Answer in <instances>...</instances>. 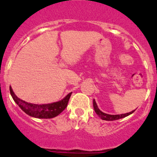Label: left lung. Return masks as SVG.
<instances>
[{
    "label": "left lung",
    "mask_w": 157,
    "mask_h": 157,
    "mask_svg": "<svg viewBox=\"0 0 157 157\" xmlns=\"http://www.w3.org/2000/svg\"><path fill=\"white\" fill-rule=\"evenodd\" d=\"M93 108H94L95 112H96V113L97 114L98 116H99V118H101V119L105 120V121H115V120L123 118H124V117H127L129 115H131V114H132L133 112L135 111V110H133L131 111V112H128V113L121 114V115H109V114L104 113V112H102L100 109L98 108L97 104H96L95 99H93Z\"/></svg>",
    "instance_id": "8db88e82"
}]
</instances>
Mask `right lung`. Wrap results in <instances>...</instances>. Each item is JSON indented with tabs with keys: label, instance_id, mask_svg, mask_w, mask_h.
<instances>
[{
	"label": "right lung",
	"instance_id": "1",
	"mask_svg": "<svg viewBox=\"0 0 157 157\" xmlns=\"http://www.w3.org/2000/svg\"><path fill=\"white\" fill-rule=\"evenodd\" d=\"M10 92L13 99L19 105V107L28 115L36 118H52L58 116L66 109L72 93V92L68 93L64 99L58 102L39 105V104L29 103L20 99L16 96L11 86H10Z\"/></svg>",
	"mask_w": 157,
	"mask_h": 157
}]
</instances>
